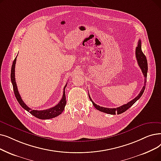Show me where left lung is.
<instances>
[{
  "instance_id": "1",
  "label": "left lung",
  "mask_w": 161,
  "mask_h": 161,
  "mask_svg": "<svg viewBox=\"0 0 161 161\" xmlns=\"http://www.w3.org/2000/svg\"><path fill=\"white\" fill-rule=\"evenodd\" d=\"M136 57L137 60V63L139 66L140 67L142 73L145 77V83H144V86L143 87L142 89L141 90L140 93H139V95L134 98V99L128 103L127 104H125L122 106H120L119 107L117 108H105V107H103L101 106L97 105L96 104L92 99V98L90 97L89 95V97L91 100V101L92 102L93 106L97 108V110H99L101 112H103V113L109 114H120L123 113H124L125 111H126L129 108H130L133 104H134L139 99L142 97L143 95L145 89V84L147 82V70H148V66H147V60L145 55L143 54L142 50V42L141 40H139L138 41V44L137 47L136 48Z\"/></svg>"
}]
</instances>
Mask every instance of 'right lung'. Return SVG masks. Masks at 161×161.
<instances>
[{"label": "right lung", "instance_id": "1", "mask_svg": "<svg viewBox=\"0 0 161 161\" xmlns=\"http://www.w3.org/2000/svg\"><path fill=\"white\" fill-rule=\"evenodd\" d=\"M16 57L13 61L12 68H11L10 77H11V81H12V86H13L14 92L15 97L16 98L17 101H18V103L21 105V107H22L23 108H24L25 110H26L27 112H29L30 114H31L35 117L39 118V119H41V120L51 119V118L57 117L58 115H60L62 113V112L64 111V107H65L66 104V95H65V88L67 86V83L64 87V92H63V95H62V98L61 99L60 101L57 104V105L52 107V108L43 110H32L31 108L27 107L25 104V103L22 99V98H21V96L18 91L16 82L15 80V64H16Z\"/></svg>", "mask_w": 161, "mask_h": 161}]
</instances>
